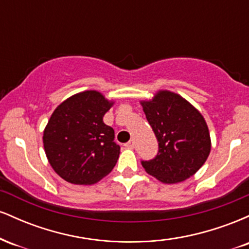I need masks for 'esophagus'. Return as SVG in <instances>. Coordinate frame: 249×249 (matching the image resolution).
Here are the masks:
<instances>
[{"label": "esophagus", "instance_id": "esophagus-1", "mask_svg": "<svg viewBox=\"0 0 249 249\" xmlns=\"http://www.w3.org/2000/svg\"><path fill=\"white\" fill-rule=\"evenodd\" d=\"M125 147H127V148H133L134 147V141H130V142H127L126 144L124 145Z\"/></svg>", "mask_w": 249, "mask_h": 249}]
</instances>
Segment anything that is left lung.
<instances>
[{"instance_id": "obj_1", "label": "left lung", "mask_w": 249, "mask_h": 249, "mask_svg": "<svg viewBox=\"0 0 249 249\" xmlns=\"http://www.w3.org/2000/svg\"><path fill=\"white\" fill-rule=\"evenodd\" d=\"M148 124L158 141V153L142 167L164 184L192 177L211 152V138L201 113L171 91H159L152 101L142 102Z\"/></svg>"}]
</instances>
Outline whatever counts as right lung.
Returning a JSON list of instances; mask_svg holds the SVG:
<instances>
[{
	"instance_id": "obj_1",
	"label": "right lung",
	"mask_w": 249,
	"mask_h": 249,
	"mask_svg": "<svg viewBox=\"0 0 249 249\" xmlns=\"http://www.w3.org/2000/svg\"><path fill=\"white\" fill-rule=\"evenodd\" d=\"M113 103L95 90L73 95L59 104L43 133L45 154L61 178L92 185L115 167L121 146L115 131L103 122Z\"/></svg>"
}]
</instances>
